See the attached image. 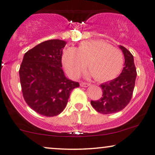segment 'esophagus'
Wrapping results in <instances>:
<instances>
[{"mask_svg": "<svg viewBox=\"0 0 155 155\" xmlns=\"http://www.w3.org/2000/svg\"><path fill=\"white\" fill-rule=\"evenodd\" d=\"M89 85H90V84H89V83H86V82H81V83H80V86H81V87H87Z\"/></svg>", "mask_w": 155, "mask_h": 155, "instance_id": "esophagus-1", "label": "esophagus"}]
</instances>
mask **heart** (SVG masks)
<instances>
[{
	"label": "heart",
	"mask_w": 155,
	"mask_h": 155,
	"mask_svg": "<svg viewBox=\"0 0 155 155\" xmlns=\"http://www.w3.org/2000/svg\"><path fill=\"white\" fill-rule=\"evenodd\" d=\"M62 61L67 73L78 77L87 64L90 75L98 81L115 79L124 66V55L118 48L102 40H86L76 48L64 50Z\"/></svg>",
	"instance_id": "heart-1"
}]
</instances>
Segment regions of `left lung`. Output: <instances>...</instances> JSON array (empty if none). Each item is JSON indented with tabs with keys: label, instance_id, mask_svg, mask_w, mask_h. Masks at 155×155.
<instances>
[{
	"label": "left lung",
	"instance_id": "obj_1",
	"mask_svg": "<svg viewBox=\"0 0 155 155\" xmlns=\"http://www.w3.org/2000/svg\"><path fill=\"white\" fill-rule=\"evenodd\" d=\"M125 57L124 69L118 77L100 85L102 97L98 100H91V105L98 113L113 114L124 109L131 101L137 78L134 56L129 50L120 46Z\"/></svg>",
	"mask_w": 155,
	"mask_h": 155
}]
</instances>
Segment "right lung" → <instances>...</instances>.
<instances>
[{"mask_svg": "<svg viewBox=\"0 0 155 155\" xmlns=\"http://www.w3.org/2000/svg\"><path fill=\"white\" fill-rule=\"evenodd\" d=\"M66 42L50 40L24 54L19 68L21 91L33 110L46 117L56 116L65 109L71 92L79 82L68 79L62 68Z\"/></svg>", "mask_w": 155, "mask_h": 155, "instance_id": "obj_1", "label": "right lung"}]
</instances>
